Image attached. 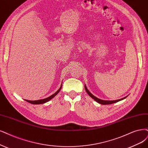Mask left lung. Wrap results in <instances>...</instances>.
I'll list each match as a JSON object with an SVG mask.
<instances>
[{"mask_svg": "<svg viewBox=\"0 0 148 148\" xmlns=\"http://www.w3.org/2000/svg\"><path fill=\"white\" fill-rule=\"evenodd\" d=\"M85 90H86V92L88 94V95L90 96V97H91L92 99H93L95 101H96V102H97L98 103H101V104H103V105H108V104H112V103H115V102H118V101H121V100H123V99H125V98H126V97H123V98H122V99H118V100H115V101H104V100H102V99H99V98H97V97H95V96H93L92 95L91 92L88 90V89L86 88V86L85 85Z\"/></svg>", "mask_w": 148, "mask_h": 148, "instance_id": "obj_1", "label": "left lung"}]
</instances>
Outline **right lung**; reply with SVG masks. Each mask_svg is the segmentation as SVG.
I'll use <instances>...</instances> for the list:
<instances>
[{
    "label": "right lung",
    "mask_w": 148,
    "mask_h": 148,
    "mask_svg": "<svg viewBox=\"0 0 148 148\" xmlns=\"http://www.w3.org/2000/svg\"><path fill=\"white\" fill-rule=\"evenodd\" d=\"M62 85H61V86H60V88L57 91H56L54 94H53L51 96H49V97H48L47 98H45V99H40V100H37V101H29V100H25H25L27 102H29L30 103H33V104H41V103H46V102H48L49 101H50L51 99H52L53 97L56 96L58 93V92L60 91V90H61V88H62Z\"/></svg>",
    "instance_id": "1"
}]
</instances>
